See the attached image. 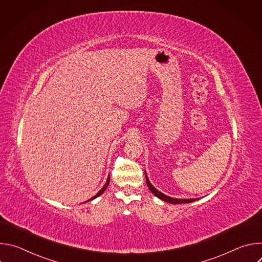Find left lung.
Segmentation results:
<instances>
[{"mask_svg":"<svg viewBox=\"0 0 262 262\" xmlns=\"http://www.w3.org/2000/svg\"><path fill=\"white\" fill-rule=\"evenodd\" d=\"M145 176H146V182H147V185H148L149 190L151 191V193H152L156 197H158L159 199H161V200H163V201H165V202H168V203H171V204H180V203H191V202H194V201H196V200H199L198 198H196V199H177V198H172V197H170V196H167V195L161 193L160 191H158V190L155 188V186L151 184V182L149 181L146 172H145Z\"/></svg>","mask_w":262,"mask_h":262,"instance_id":"8db88e82","label":"left lung"}]
</instances>
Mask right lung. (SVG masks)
I'll use <instances>...</instances> for the list:
<instances>
[{
  "label": "right lung",
  "mask_w": 262,
  "mask_h": 262,
  "mask_svg": "<svg viewBox=\"0 0 262 262\" xmlns=\"http://www.w3.org/2000/svg\"><path fill=\"white\" fill-rule=\"evenodd\" d=\"M108 183H110V175H108V177H107V180H106L105 184L103 185V188H102V189H101V190H100V191H99V192H98V193H97V194H96V195H95L94 197H92V198H91V199H89L88 201H90V200H93V199L97 198L98 196H100V195H101V194H102V193H103V192H104V191L106 190V188H107V185H108Z\"/></svg>",
  "instance_id": "obj_1"
}]
</instances>
